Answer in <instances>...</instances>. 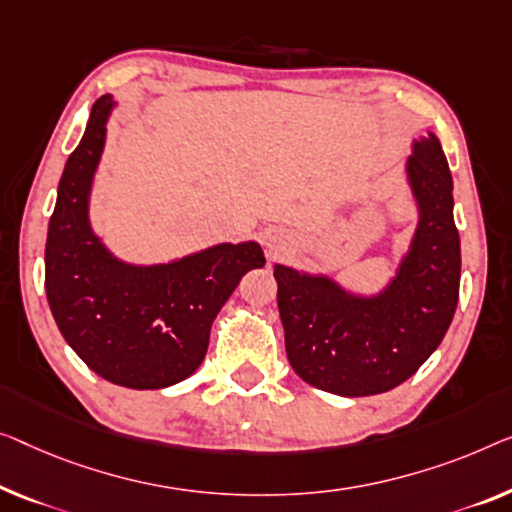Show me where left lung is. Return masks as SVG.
Returning <instances> with one entry per match:
<instances>
[{
    "label": "left lung",
    "instance_id": "left-lung-1",
    "mask_svg": "<svg viewBox=\"0 0 512 512\" xmlns=\"http://www.w3.org/2000/svg\"><path fill=\"white\" fill-rule=\"evenodd\" d=\"M409 181L421 223L400 276L377 299H356L329 278L276 266L289 365L308 384L345 398L407 381L444 340L460 299V234L453 177L434 135L416 142Z\"/></svg>",
    "mask_w": 512,
    "mask_h": 512
}]
</instances>
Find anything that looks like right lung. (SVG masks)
I'll use <instances>...</instances> for the list:
<instances>
[{"label":"right lung","mask_w":512,"mask_h":512,"mask_svg":"<svg viewBox=\"0 0 512 512\" xmlns=\"http://www.w3.org/2000/svg\"><path fill=\"white\" fill-rule=\"evenodd\" d=\"M112 96L98 98L61 174L45 241V294L73 352L117 386L165 388L200 368L216 315L243 273L264 266L257 243H223L179 262L135 269L89 230L87 197Z\"/></svg>","instance_id":"add662e5"}]
</instances>
